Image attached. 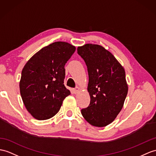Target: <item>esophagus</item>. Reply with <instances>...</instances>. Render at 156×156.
Here are the masks:
<instances>
[{
    "instance_id": "34e87169",
    "label": "esophagus",
    "mask_w": 156,
    "mask_h": 156,
    "mask_svg": "<svg viewBox=\"0 0 156 156\" xmlns=\"http://www.w3.org/2000/svg\"><path fill=\"white\" fill-rule=\"evenodd\" d=\"M79 90H80V89L79 88V87H76V88H75L74 89H73V93H75V94H77L79 91Z\"/></svg>"
}]
</instances>
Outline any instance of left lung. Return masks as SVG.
<instances>
[{"label":"left lung","mask_w":156,"mask_h":156,"mask_svg":"<svg viewBox=\"0 0 156 156\" xmlns=\"http://www.w3.org/2000/svg\"><path fill=\"white\" fill-rule=\"evenodd\" d=\"M89 74L87 90L90 98L81 114L90 124L104 127L112 122L122 110L128 87L124 67L101 45L87 44L78 47Z\"/></svg>","instance_id":"8db88e82"}]
</instances>
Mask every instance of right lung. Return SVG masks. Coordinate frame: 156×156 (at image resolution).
Masks as SVG:
<instances>
[{
  "mask_svg": "<svg viewBox=\"0 0 156 156\" xmlns=\"http://www.w3.org/2000/svg\"><path fill=\"white\" fill-rule=\"evenodd\" d=\"M75 47L56 41L41 49L26 63L22 71L20 91L27 111L37 120H47L59 111L71 94L64 85L66 63Z\"/></svg>",
  "mask_w": 156,
  "mask_h": 156,
  "instance_id": "obj_1",
  "label": "right lung"
}]
</instances>
